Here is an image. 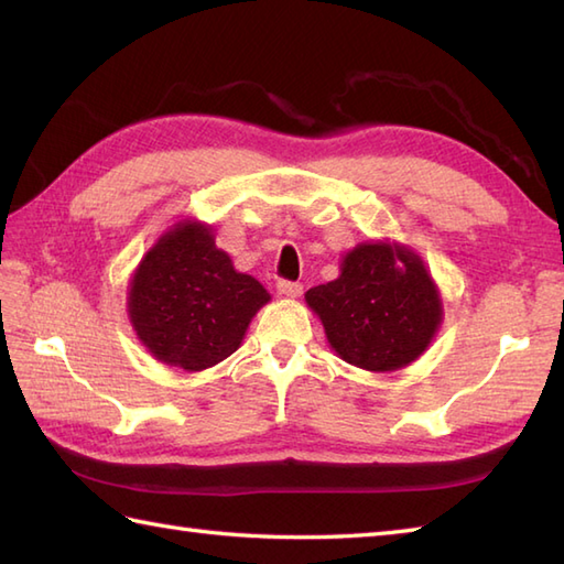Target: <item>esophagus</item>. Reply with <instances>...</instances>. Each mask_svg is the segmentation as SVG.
I'll return each instance as SVG.
<instances>
[{"label":"esophagus","mask_w":564,"mask_h":564,"mask_svg":"<svg viewBox=\"0 0 564 564\" xmlns=\"http://www.w3.org/2000/svg\"><path fill=\"white\" fill-rule=\"evenodd\" d=\"M275 291H279V295H283V297H297L303 293V285L293 283V281H279Z\"/></svg>","instance_id":"obj_1"}]
</instances>
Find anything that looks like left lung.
Listing matches in <instances>:
<instances>
[{
  "mask_svg": "<svg viewBox=\"0 0 564 564\" xmlns=\"http://www.w3.org/2000/svg\"><path fill=\"white\" fill-rule=\"evenodd\" d=\"M341 361L392 373L422 356L443 322L441 291L424 259L390 239L346 251L339 275L305 293Z\"/></svg>",
  "mask_w": 564,
  "mask_h": 564,
  "instance_id": "1",
  "label": "left lung"
}]
</instances>
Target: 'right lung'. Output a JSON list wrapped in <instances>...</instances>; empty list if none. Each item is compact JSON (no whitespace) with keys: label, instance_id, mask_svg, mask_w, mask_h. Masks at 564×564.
Instances as JSON below:
<instances>
[{"label":"right lung","instance_id":"add662e5","mask_svg":"<svg viewBox=\"0 0 564 564\" xmlns=\"http://www.w3.org/2000/svg\"><path fill=\"white\" fill-rule=\"evenodd\" d=\"M269 301L254 275L239 273L218 249L210 225L184 218L130 275L128 317L152 358L198 373L239 349L251 317Z\"/></svg>","mask_w":564,"mask_h":564}]
</instances>
